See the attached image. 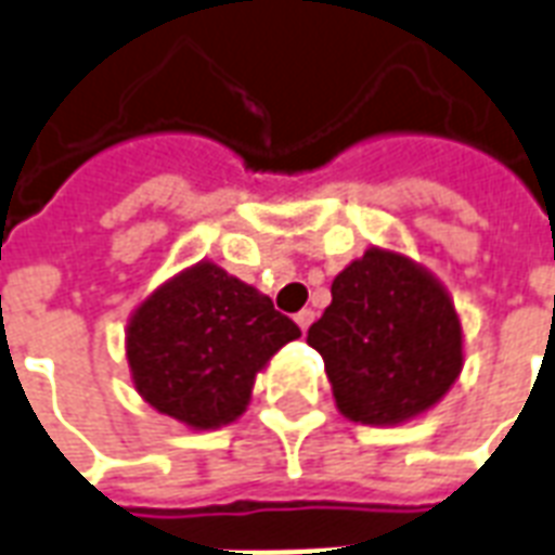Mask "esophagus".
<instances>
[{
    "label": "esophagus",
    "instance_id": "obj_1",
    "mask_svg": "<svg viewBox=\"0 0 555 555\" xmlns=\"http://www.w3.org/2000/svg\"><path fill=\"white\" fill-rule=\"evenodd\" d=\"M312 322H315V312H312V310H301V312H298V315H295V324H298V327H301L304 333L310 331Z\"/></svg>",
    "mask_w": 555,
    "mask_h": 555
}]
</instances>
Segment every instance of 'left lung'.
Segmentation results:
<instances>
[{"label": "left lung", "instance_id": "8db88e82", "mask_svg": "<svg viewBox=\"0 0 555 555\" xmlns=\"http://www.w3.org/2000/svg\"><path fill=\"white\" fill-rule=\"evenodd\" d=\"M333 301L307 331L345 418L403 424L448 395L462 372V324L424 266L369 248L336 274Z\"/></svg>", "mask_w": 555, "mask_h": 555}]
</instances>
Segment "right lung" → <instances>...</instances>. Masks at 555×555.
Instances as JSON below:
<instances>
[{"label": "right lung", "mask_w": 555, "mask_h": 555, "mask_svg": "<svg viewBox=\"0 0 555 555\" xmlns=\"http://www.w3.org/2000/svg\"><path fill=\"white\" fill-rule=\"evenodd\" d=\"M298 336L269 295L202 260L137 307L125 357L149 406L193 430H216L243 415L257 374Z\"/></svg>", "instance_id": "1"}]
</instances>
